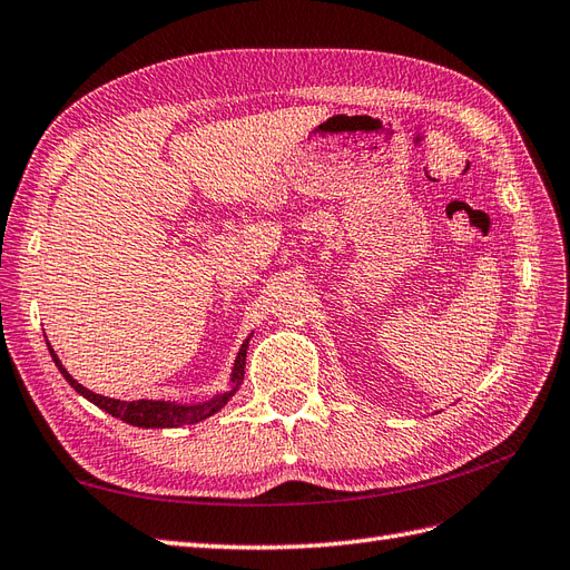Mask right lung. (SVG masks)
Wrapping results in <instances>:
<instances>
[{"mask_svg":"<svg viewBox=\"0 0 570 570\" xmlns=\"http://www.w3.org/2000/svg\"><path fill=\"white\" fill-rule=\"evenodd\" d=\"M253 336V334H250ZM250 336L243 341V346L238 348V355L234 361V370L229 377V386L226 392H219L215 396H209L205 401H193V403H181V401H153V399H138V401H119V399H109L102 394H95L90 389H86L83 384H78L67 367L61 365V361L57 357L55 348L50 346L52 361L59 367V372L63 375L76 392L88 399L90 403H95L97 409H102L105 413H109L111 417H119L128 425L134 428H145V430H165V428H184V425H193V422L207 420L209 415L219 413L226 403L232 401V396L238 392V386L243 384V375H246V353H248V341Z\"/></svg>","mask_w":570,"mask_h":570,"instance_id":"right-lung-1","label":"right lung"}]
</instances>
